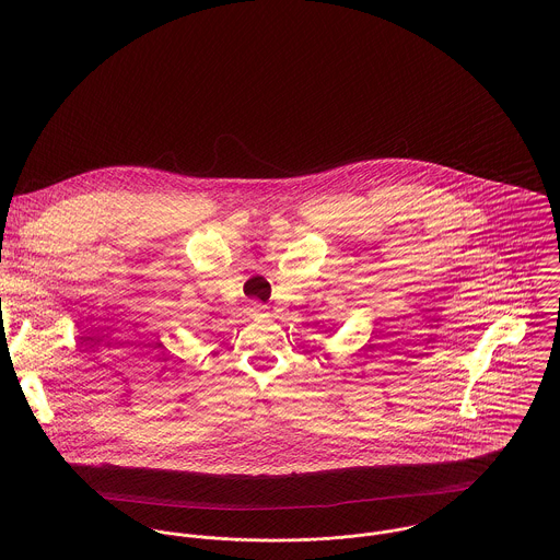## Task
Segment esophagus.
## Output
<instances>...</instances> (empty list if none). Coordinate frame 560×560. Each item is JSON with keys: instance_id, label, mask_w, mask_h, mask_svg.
Instances as JSON below:
<instances>
[{"instance_id": "obj_1", "label": "esophagus", "mask_w": 560, "mask_h": 560, "mask_svg": "<svg viewBox=\"0 0 560 560\" xmlns=\"http://www.w3.org/2000/svg\"><path fill=\"white\" fill-rule=\"evenodd\" d=\"M266 310H268L266 305H259V303H255V305H253V314H255V316H264V314H266Z\"/></svg>"}]
</instances>
